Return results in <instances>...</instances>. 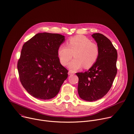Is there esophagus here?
I'll return each mask as SVG.
<instances>
[{"label": "esophagus", "instance_id": "esophagus-1", "mask_svg": "<svg viewBox=\"0 0 134 134\" xmlns=\"http://www.w3.org/2000/svg\"><path fill=\"white\" fill-rule=\"evenodd\" d=\"M74 74V72L73 71H72L71 70H69L68 71V75H73Z\"/></svg>", "mask_w": 134, "mask_h": 134}]
</instances>
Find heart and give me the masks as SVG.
Wrapping results in <instances>:
<instances>
[{"mask_svg":"<svg viewBox=\"0 0 134 134\" xmlns=\"http://www.w3.org/2000/svg\"><path fill=\"white\" fill-rule=\"evenodd\" d=\"M74 54L75 58L68 65L71 71L78 70L83 66L85 69L91 67L97 62L99 54V47L89 38L82 36H76L70 38L67 46L61 45L58 51L60 63L63 66L68 64Z\"/></svg>","mask_w":134,"mask_h":134,"instance_id":"b5f03b06","label":"heart"}]
</instances>
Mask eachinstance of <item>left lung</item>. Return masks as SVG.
Returning a JSON list of instances; mask_svg holds the SVG:
<instances>
[{
	"label": "left lung",
	"mask_w": 134,
	"mask_h": 134,
	"mask_svg": "<svg viewBox=\"0 0 134 134\" xmlns=\"http://www.w3.org/2000/svg\"><path fill=\"white\" fill-rule=\"evenodd\" d=\"M91 36L99 47L98 58L88 71L76 74L79 96L88 102L97 100L106 94L117 73V51L110 40L100 33Z\"/></svg>",
	"instance_id": "1"
}]
</instances>
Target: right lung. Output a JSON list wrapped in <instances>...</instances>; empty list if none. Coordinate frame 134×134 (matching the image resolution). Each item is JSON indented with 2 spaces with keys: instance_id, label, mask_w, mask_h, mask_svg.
Masks as SVG:
<instances>
[{
  "instance_id": "add662e5",
  "label": "right lung",
  "mask_w": 134,
  "mask_h": 134,
  "mask_svg": "<svg viewBox=\"0 0 134 134\" xmlns=\"http://www.w3.org/2000/svg\"><path fill=\"white\" fill-rule=\"evenodd\" d=\"M65 40L60 34L43 32L23 44L17 66L20 80L35 98H54L67 79L68 70L60 64L58 54Z\"/></svg>"
}]
</instances>
